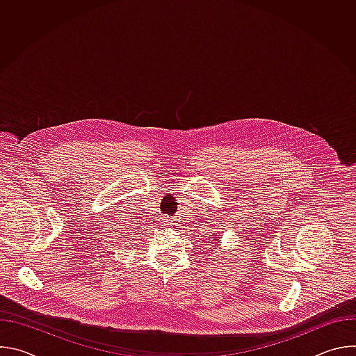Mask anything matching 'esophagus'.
I'll list each match as a JSON object with an SVG mask.
<instances>
[{"label":"esophagus","instance_id":"34e87169","mask_svg":"<svg viewBox=\"0 0 356 356\" xmlns=\"http://www.w3.org/2000/svg\"><path fill=\"white\" fill-rule=\"evenodd\" d=\"M165 225H173V221L172 220H169V218H165Z\"/></svg>","mask_w":356,"mask_h":356}]
</instances>
